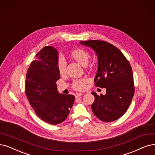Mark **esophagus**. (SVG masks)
<instances>
[{"mask_svg":"<svg viewBox=\"0 0 155 155\" xmlns=\"http://www.w3.org/2000/svg\"><path fill=\"white\" fill-rule=\"evenodd\" d=\"M83 95V94H81V93H77V94H75V97H76V98H78V97H79L82 96Z\"/></svg>","mask_w":155,"mask_h":155,"instance_id":"34e87169","label":"esophagus"}]
</instances>
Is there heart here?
Listing matches in <instances>:
<instances>
[{
	"mask_svg": "<svg viewBox=\"0 0 155 155\" xmlns=\"http://www.w3.org/2000/svg\"><path fill=\"white\" fill-rule=\"evenodd\" d=\"M71 56L72 59L82 66L87 65L90 58V53L83 49H74L71 52ZM57 69L61 76L65 75L66 71V63L64 59L60 58L58 60ZM86 82H87V80L86 79H76L73 83V88L76 90H83L85 88Z\"/></svg>",
	"mask_w": 155,
	"mask_h": 155,
	"instance_id": "obj_1",
	"label": "heart"
}]
</instances>
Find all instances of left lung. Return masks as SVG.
Masks as SVG:
<instances>
[{"mask_svg":"<svg viewBox=\"0 0 155 155\" xmlns=\"http://www.w3.org/2000/svg\"><path fill=\"white\" fill-rule=\"evenodd\" d=\"M92 48L98 58L95 84L106 89V94L95 97L91 105L93 113L99 120L110 122L119 119L127 110L134 94L132 69L119 49L102 41H80Z\"/></svg>","mask_w":155,"mask_h":155,"instance_id":"left-lung-1","label":"left lung"}]
</instances>
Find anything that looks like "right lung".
Returning <instances> with one entry per match:
<instances>
[{
	"mask_svg": "<svg viewBox=\"0 0 155 155\" xmlns=\"http://www.w3.org/2000/svg\"><path fill=\"white\" fill-rule=\"evenodd\" d=\"M58 52L52 46H46L35 55L31 63L25 81L28 100L39 117L49 124L62 123L69 116L74 96L59 94L56 82Z\"/></svg>",
	"mask_w": 155,
	"mask_h": 155,
	"instance_id": "add662e5",
	"label": "right lung"
}]
</instances>
